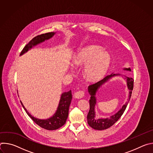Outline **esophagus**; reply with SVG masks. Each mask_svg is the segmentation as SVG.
Returning <instances> with one entry per match:
<instances>
[{
    "mask_svg": "<svg viewBox=\"0 0 153 153\" xmlns=\"http://www.w3.org/2000/svg\"><path fill=\"white\" fill-rule=\"evenodd\" d=\"M84 92L83 91H78L74 93V96L76 99H81L84 96Z\"/></svg>",
    "mask_w": 153,
    "mask_h": 153,
    "instance_id": "esophagus-1",
    "label": "esophagus"
}]
</instances>
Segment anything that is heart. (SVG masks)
<instances>
[{"instance_id": "obj_1", "label": "heart", "mask_w": 153, "mask_h": 153, "mask_svg": "<svg viewBox=\"0 0 153 153\" xmlns=\"http://www.w3.org/2000/svg\"><path fill=\"white\" fill-rule=\"evenodd\" d=\"M101 50L98 46H87L79 51L73 60V63L76 66H84L83 73L91 81L100 79L110 64V54Z\"/></svg>"}]
</instances>
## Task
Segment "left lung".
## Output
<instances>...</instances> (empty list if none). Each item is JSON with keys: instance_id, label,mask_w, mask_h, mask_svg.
<instances>
[{"instance_id": "left-lung-1", "label": "left lung", "mask_w": 153, "mask_h": 153, "mask_svg": "<svg viewBox=\"0 0 153 153\" xmlns=\"http://www.w3.org/2000/svg\"><path fill=\"white\" fill-rule=\"evenodd\" d=\"M125 71H131L130 68H125L123 69ZM115 76H121L124 79H126L127 82V85L128 89L129 90V96L128 99V102H127L122 107L120 110L116 114L108 118H99L97 115L95 114V106L97 102L96 95L99 89L101 88L102 85L105 84L111 78ZM133 83L134 80L131 77H128L125 76L121 75L120 74H114L111 73L110 75H108L103 78L100 81L90 85L88 86V93L91 96L90 99V111L88 112V115H87V122H88V125L94 129L97 130H103L106 129L108 128L111 127L122 116L123 114L125 109L128 105V103L130 100L131 96L132 91L133 89Z\"/></svg>"}]
</instances>
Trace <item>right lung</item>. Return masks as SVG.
<instances>
[{
  "mask_svg": "<svg viewBox=\"0 0 153 153\" xmlns=\"http://www.w3.org/2000/svg\"><path fill=\"white\" fill-rule=\"evenodd\" d=\"M55 32H51L39 35L34 37L21 51L20 56H22L35 46L52 38L56 34ZM72 99L71 91L64 92L60 96L57 110L55 113L50 118L47 119H40L33 116L25 108L22 102L20 103L27 114L39 126L48 130H55L62 126L65 123L68 116L69 107Z\"/></svg>",
  "mask_w": 153,
  "mask_h": 153,
  "instance_id": "obj_1",
  "label": "right lung"
}]
</instances>
